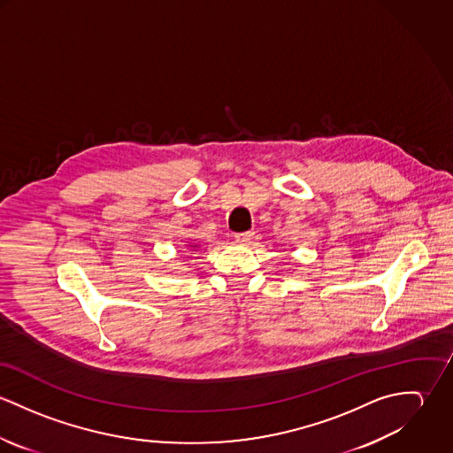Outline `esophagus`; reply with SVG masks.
<instances>
[{
  "instance_id": "1",
  "label": "esophagus",
  "mask_w": 453,
  "mask_h": 453,
  "mask_svg": "<svg viewBox=\"0 0 453 453\" xmlns=\"http://www.w3.org/2000/svg\"><path fill=\"white\" fill-rule=\"evenodd\" d=\"M253 232H242V234H235V241L237 242H250L253 239Z\"/></svg>"
}]
</instances>
